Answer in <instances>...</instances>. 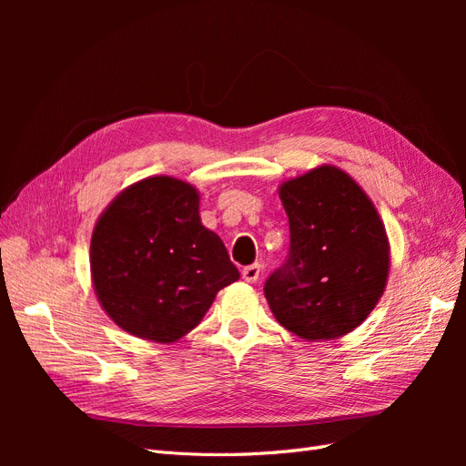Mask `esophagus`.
<instances>
[{
	"label": "esophagus",
	"mask_w": 466,
	"mask_h": 466,
	"mask_svg": "<svg viewBox=\"0 0 466 466\" xmlns=\"http://www.w3.org/2000/svg\"><path fill=\"white\" fill-rule=\"evenodd\" d=\"M241 274H243V279L248 281V284H255V281H257V279L260 278V274H262V266H260L258 262L250 264V266H245Z\"/></svg>",
	"instance_id": "1"
}]
</instances>
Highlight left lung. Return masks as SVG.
Here are the masks:
<instances>
[{"instance_id": "obj_1", "label": "left lung", "mask_w": 466, "mask_h": 466, "mask_svg": "<svg viewBox=\"0 0 466 466\" xmlns=\"http://www.w3.org/2000/svg\"><path fill=\"white\" fill-rule=\"evenodd\" d=\"M279 200L289 219V257L266 279V301L295 336L336 340L358 329L385 291V225L370 196L334 165L281 182Z\"/></svg>"}]
</instances>
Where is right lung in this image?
Segmentation results:
<instances>
[{"label": "right lung", "mask_w": 466, "mask_h": 466, "mask_svg": "<svg viewBox=\"0 0 466 466\" xmlns=\"http://www.w3.org/2000/svg\"><path fill=\"white\" fill-rule=\"evenodd\" d=\"M91 279L122 330L171 344L198 327L238 270L221 238L202 225L200 192L157 175L124 188L96 219Z\"/></svg>", "instance_id": "right-lung-1"}]
</instances>
